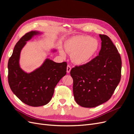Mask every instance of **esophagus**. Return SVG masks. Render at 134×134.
I'll return each instance as SVG.
<instances>
[{
    "instance_id": "esophagus-1",
    "label": "esophagus",
    "mask_w": 134,
    "mask_h": 134,
    "mask_svg": "<svg viewBox=\"0 0 134 134\" xmlns=\"http://www.w3.org/2000/svg\"><path fill=\"white\" fill-rule=\"evenodd\" d=\"M71 68L70 66L69 65H68L67 68H66V70H67V72H68V73H69L70 70H71Z\"/></svg>"
}]
</instances>
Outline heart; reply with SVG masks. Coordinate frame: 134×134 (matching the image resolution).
<instances>
[{"label":"heart","instance_id":"heart-1","mask_svg":"<svg viewBox=\"0 0 134 134\" xmlns=\"http://www.w3.org/2000/svg\"><path fill=\"white\" fill-rule=\"evenodd\" d=\"M99 48L97 40L88 36H77L68 40L65 44V50L70 54L72 62L76 65L87 63L93 58ZM60 54L65 55L63 50Z\"/></svg>","mask_w":134,"mask_h":134}]
</instances>
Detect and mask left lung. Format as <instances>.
I'll return each mask as SVG.
<instances>
[{
  "instance_id": "left-lung-1",
  "label": "left lung",
  "mask_w": 134,
  "mask_h": 134,
  "mask_svg": "<svg viewBox=\"0 0 134 134\" xmlns=\"http://www.w3.org/2000/svg\"><path fill=\"white\" fill-rule=\"evenodd\" d=\"M99 37L102 42L98 56L70 71L74 99L83 107H95L107 102L121 80L122 62L118 50L107 36Z\"/></svg>"
}]
</instances>
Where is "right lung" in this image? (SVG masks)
Segmentation results:
<instances>
[{
	"label": "right lung",
	"instance_id": "obj_1",
	"mask_svg": "<svg viewBox=\"0 0 134 134\" xmlns=\"http://www.w3.org/2000/svg\"><path fill=\"white\" fill-rule=\"evenodd\" d=\"M41 34L32 31L24 35L15 45L8 64V78L12 91L22 102L32 107L44 106L49 102L56 84L66 74V62L58 63L48 58L41 66L30 73L20 67L23 47L34 36Z\"/></svg>",
	"mask_w": 134,
	"mask_h": 134
}]
</instances>
